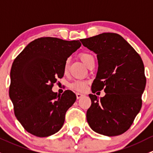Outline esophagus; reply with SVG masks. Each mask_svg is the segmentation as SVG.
Returning <instances> with one entry per match:
<instances>
[{
  "label": "esophagus",
  "mask_w": 153,
  "mask_h": 153,
  "mask_svg": "<svg viewBox=\"0 0 153 153\" xmlns=\"http://www.w3.org/2000/svg\"><path fill=\"white\" fill-rule=\"evenodd\" d=\"M84 94H81V93H76V97H77V98H78V99H79V98H82L83 96H84Z\"/></svg>",
  "instance_id": "34e87169"
}]
</instances>
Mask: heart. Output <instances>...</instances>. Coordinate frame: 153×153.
I'll use <instances>...</instances> for the list:
<instances>
[{"mask_svg":"<svg viewBox=\"0 0 153 153\" xmlns=\"http://www.w3.org/2000/svg\"><path fill=\"white\" fill-rule=\"evenodd\" d=\"M80 58L86 66L89 65L91 61L94 60L93 56L90 53H88V52H81L80 54ZM68 64H69V61L67 60L65 62V64H64V70L65 71L67 69ZM86 85H87V81H83V80H75V81H74L73 82L69 84V87L71 89H74V90L78 91V92H84L86 89Z\"/></svg>","mask_w":153,"mask_h":153,"instance_id":"1","label":"heart"}]
</instances>
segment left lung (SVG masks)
Segmentation results:
<instances>
[{
    "label": "left lung",
    "mask_w": 153,
    "mask_h": 153,
    "mask_svg": "<svg viewBox=\"0 0 153 153\" xmlns=\"http://www.w3.org/2000/svg\"><path fill=\"white\" fill-rule=\"evenodd\" d=\"M81 41L98 58L92 93L103 89L106 93L100 99L89 95L92 104L86 112L88 124L101 135H121L130 127L142 105L146 77L141 58L116 33H102Z\"/></svg>",
    "instance_id": "left-lung-1"
}]
</instances>
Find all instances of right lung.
<instances>
[{
	"label": "right lung",
	"mask_w": 153,
	"mask_h": 153,
	"mask_svg": "<svg viewBox=\"0 0 153 153\" xmlns=\"http://www.w3.org/2000/svg\"><path fill=\"white\" fill-rule=\"evenodd\" d=\"M81 46L78 40L40 38L29 43L13 61L9 94L17 119L29 133L48 137L64 125L76 95L71 90L58 95L52 89L64 76L67 58Z\"/></svg>",
	"instance_id": "right-lung-1"
}]
</instances>
